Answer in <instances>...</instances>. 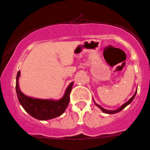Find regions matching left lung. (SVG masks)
Wrapping results in <instances>:
<instances>
[{"instance_id": "1", "label": "left lung", "mask_w": 150, "mask_h": 150, "mask_svg": "<svg viewBox=\"0 0 150 150\" xmlns=\"http://www.w3.org/2000/svg\"><path fill=\"white\" fill-rule=\"evenodd\" d=\"M136 94H137V90H136V91H135L134 95L133 96H132V98H130L129 100H128V101L125 102V103L124 104H122V105L121 107H120V108H118V109L115 110H108L104 109V108H103V107H100V106L99 105V104H97V103H95V100H94V103H95V105H96L98 107H99V108H100V109L101 110L103 111V112H105V113H107V114H114V113H116V112H120V111H121V110H122L124 109L125 107H127V106H128V104H131L132 100H133L134 98H135V95H136Z\"/></svg>"}]
</instances>
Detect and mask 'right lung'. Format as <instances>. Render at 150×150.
Instances as JSON below:
<instances>
[{
    "mask_svg": "<svg viewBox=\"0 0 150 150\" xmlns=\"http://www.w3.org/2000/svg\"><path fill=\"white\" fill-rule=\"evenodd\" d=\"M20 71L16 76L17 97L18 101L26 112L32 117L39 120H49L63 114L70 101V94L72 89L74 82L69 84L63 97L59 100L53 99H40L28 97L21 91L18 85Z\"/></svg>",
    "mask_w": 150,
    "mask_h": 150,
    "instance_id": "right-lung-1",
    "label": "right lung"
}]
</instances>
